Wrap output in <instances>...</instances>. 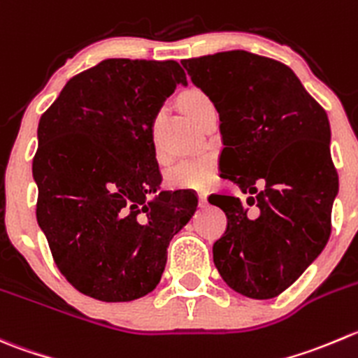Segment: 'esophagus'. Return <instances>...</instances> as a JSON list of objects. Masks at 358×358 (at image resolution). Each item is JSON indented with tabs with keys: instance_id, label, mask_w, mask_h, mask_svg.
<instances>
[{
	"instance_id": "esophagus-1",
	"label": "esophagus",
	"mask_w": 358,
	"mask_h": 358,
	"mask_svg": "<svg viewBox=\"0 0 358 358\" xmlns=\"http://www.w3.org/2000/svg\"><path fill=\"white\" fill-rule=\"evenodd\" d=\"M197 197H199V204H201V206H206V204H208L206 192H197Z\"/></svg>"
}]
</instances>
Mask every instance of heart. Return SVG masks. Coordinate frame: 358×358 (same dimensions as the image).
<instances>
[{
  "label": "heart",
  "mask_w": 358,
  "mask_h": 358,
  "mask_svg": "<svg viewBox=\"0 0 358 358\" xmlns=\"http://www.w3.org/2000/svg\"><path fill=\"white\" fill-rule=\"evenodd\" d=\"M180 103H182L183 112L190 119L196 120L201 110L211 101L199 89H187L180 96ZM217 155L211 154V152H203V154L185 157L176 162V164H173L168 169V173H166V182H168V185L175 187V189H206V187H210L213 183L215 175H217Z\"/></svg>",
  "instance_id": "1"
}]
</instances>
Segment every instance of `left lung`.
<instances>
[{"label":"left lung","instance_id":"1","mask_svg":"<svg viewBox=\"0 0 358 358\" xmlns=\"http://www.w3.org/2000/svg\"><path fill=\"white\" fill-rule=\"evenodd\" d=\"M182 64L220 117V176L246 194L245 201L229 192L208 197L227 217L213 262L232 290L271 299L331 236L338 171L327 113L275 59L229 50Z\"/></svg>","mask_w":358,"mask_h":358}]
</instances>
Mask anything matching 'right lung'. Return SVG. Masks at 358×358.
<instances>
[{
  "mask_svg": "<svg viewBox=\"0 0 358 358\" xmlns=\"http://www.w3.org/2000/svg\"><path fill=\"white\" fill-rule=\"evenodd\" d=\"M185 85L176 61L106 59L78 73L38 124L36 218L55 266L78 292L105 303L157 287L173 236L197 197L148 194L162 182L152 126Z\"/></svg>",
  "mask_w": 358,
  "mask_h": 358,
  "instance_id": "add662e5",
  "label": "right lung"
}]
</instances>
